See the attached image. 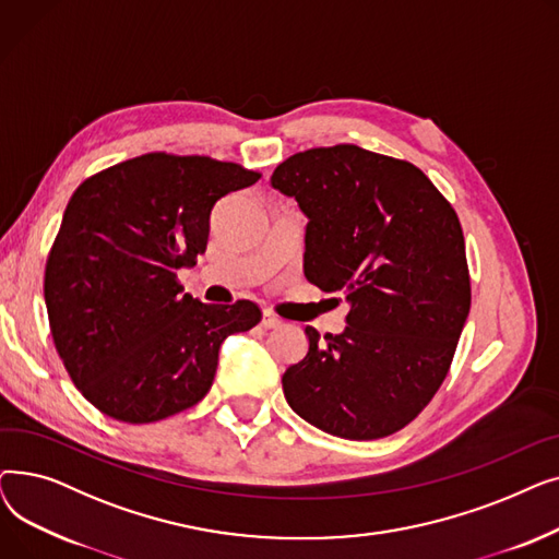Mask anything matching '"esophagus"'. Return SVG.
<instances>
[{
  "instance_id": "34e87169",
  "label": "esophagus",
  "mask_w": 559,
  "mask_h": 559,
  "mask_svg": "<svg viewBox=\"0 0 559 559\" xmlns=\"http://www.w3.org/2000/svg\"><path fill=\"white\" fill-rule=\"evenodd\" d=\"M281 324H283V321H281L276 314H272L270 310L262 312V326H264V329H278Z\"/></svg>"
}]
</instances>
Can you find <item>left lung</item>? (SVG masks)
<instances>
[{
	"label": "left lung",
	"instance_id": "left-lung-1",
	"mask_svg": "<svg viewBox=\"0 0 559 559\" xmlns=\"http://www.w3.org/2000/svg\"><path fill=\"white\" fill-rule=\"evenodd\" d=\"M272 186L308 217L306 278L346 292V329H306L308 354L283 373L295 413L344 439H380L417 419L451 369L472 308L453 205L407 160L356 144L283 160Z\"/></svg>",
	"mask_w": 559,
	"mask_h": 559
}]
</instances>
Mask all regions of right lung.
Instances as JSON below:
<instances>
[{
	"label": "right lung",
	"instance_id": "obj_1",
	"mask_svg": "<svg viewBox=\"0 0 559 559\" xmlns=\"http://www.w3.org/2000/svg\"><path fill=\"white\" fill-rule=\"evenodd\" d=\"M260 171L211 156L142 154L72 194L45 267L49 329L72 383L124 424L209 394L222 342L262 319L253 301L201 304L176 278L205 251L213 205Z\"/></svg>",
	"mask_w": 559,
	"mask_h": 559
}]
</instances>
